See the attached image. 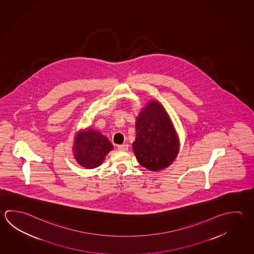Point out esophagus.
I'll list each match as a JSON object with an SVG mask.
<instances>
[{"mask_svg":"<svg viewBox=\"0 0 254 254\" xmlns=\"http://www.w3.org/2000/svg\"><path fill=\"white\" fill-rule=\"evenodd\" d=\"M128 145L127 144H123V145H119L118 146V150H120V151H127L128 150Z\"/></svg>","mask_w":254,"mask_h":254,"instance_id":"obj_1","label":"esophagus"}]
</instances>
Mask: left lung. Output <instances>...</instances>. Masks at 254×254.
<instances>
[{
	"instance_id": "left-lung-1",
	"label": "left lung",
	"mask_w": 254,
	"mask_h": 254,
	"mask_svg": "<svg viewBox=\"0 0 254 254\" xmlns=\"http://www.w3.org/2000/svg\"><path fill=\"white\" fill-rule=\"evenodd\" d=\"M135 128L132 148L138 163L151 171L170 166L179 152L180 140L161 103L149 100L138 113Z\"/></svg>"
}]
</instances>
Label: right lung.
Here are the masks:
<instances>
[{
	"label": "right lung",
	"mask_w": 254,
	"mask_h": 254,
	"mask_svg": "<svg viewBox=\"0 0 254 254\" xmlns=\"http://www.w3.org/2000/svg\"><path fill=\"white\" fill-rule=\"evenodd\" d=\"M113 148L107 137L91 127L78 130L74 136V158L79 166L87 169H94L102 165Z\"/></svg>",
	"instance_id": "obj_1"
}]
</instances>
